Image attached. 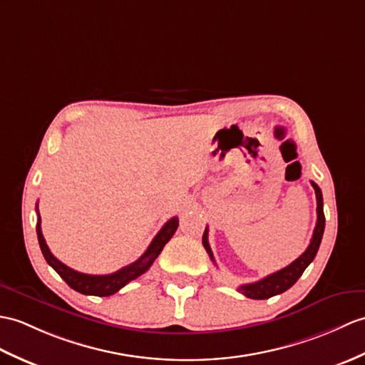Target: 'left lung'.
I'll use <instances>...</instances> for the list:
<instances>
[{
	"mask_svg": "<svg viewBox=\"0 0 365 365\" xmlns=\"http://www.w3.org/2000/svg\"><path fill=\"white\" fill-rule=\"evenodd\" d=\"M311 185L316 191V199H317V222H316L314 233H312L308 249L304 250L297 259L292 261L289 266L283 267L282 270H278V272L270 274L262 279H258L255 283L241 284L238 287V292L244 294L245 297L255 299V300H266V299L274 297V295L287 291L302 277L304 269L311 264L312 259L316 258V253L320 247L322 236H324V230H325V215H324V199H322V191L317 186V183L311 182ZM202 244L210 255L211 261H215L213 252H211L210 244H208V228H205V232H203Z\"/></svg>",
	"mask_w": 365,
	"mask_h": 365,
	"instance_id": "8db88e82",
	"label": "left lung"
}]
</instances>
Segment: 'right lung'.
Returning a JSON list of instances; mask_svg holds the SVG:
<instances>
[{"label":"right lung","mask_w":365,"mask_h":365,"mask_svg":"<svg viewBox=\"0 0 365 365\" xmlns=\"http://www.w3.org/2000/svg\"><path fill=\"white\" fill-rule=\"evenodd\" d=\"M37 216H38L37 238H38L41 253H43L48 264L65 279V283L70 286L71 289L86 295H99V297H108V295H113L127 283L132 282V279L138 278L140 275L146 272V270L152 266V262H154L155 258L160 255V252L163 250L166 242L173 238L177 227H179V219L171 217L162 227V230L157 233L155 238L152 240L148 250L144 252L137 261H133L132 264L124 266L120 270H116V272L108 274V275H88L68 267L62 261H58L53 253H51L49 247L46 245V241L43 238V233H41V227H40L41 219L38 215V207H37Z\"/></svg>","instance_id":"1"}]
</instances>
